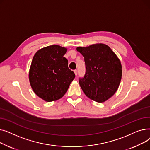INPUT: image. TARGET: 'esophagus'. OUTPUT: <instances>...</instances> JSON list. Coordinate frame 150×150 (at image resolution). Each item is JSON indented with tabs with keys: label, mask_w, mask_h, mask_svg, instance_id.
I'll use <instances>...</instances> for the list:
<instances>
[{
	"label": "esophagus",
	"mask_w": 150,
	"mask_h": 150,
	"mask_svg": "<svg viewBox=\"0 0 150 150\" xmlns=\"http://www.w3.org/2000/svg\"><path fill=\"white\" fill-rule=\"evenodd\" d=\"M74 73H75V75L76 76L77 74H78V71H77V70H74Z\"/></svg>",
	"instance_id": "1"
}]
</instances>
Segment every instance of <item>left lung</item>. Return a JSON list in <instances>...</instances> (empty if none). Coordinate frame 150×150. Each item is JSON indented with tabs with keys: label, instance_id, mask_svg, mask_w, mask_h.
Returning <instances> with one entry per match:
<instances>
[{
	"label": "left lung",
	"instance_id": "8db88e82",
	"mask_svg": "<svg viewBox=\"0 0 150 150\" xmlns=\"http://www.w3.org/2000/svg\"><path fill=\"white\" fill-rule=\"evenodd\" d=\"M84 57L86 74L79 84L85 95L98 103H103L116 92L122 79L121 62L116 54L104 44L78 47Z\"/></svg>",
	"mask_w": 150,
	"mask_h": 150
}]
</instances>
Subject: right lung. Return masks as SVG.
Returning a JSON list of instances; mask_svg holds the SVG:
<instances>
[{"label": "right lung", "instance_id": "add662e5", "mask_svg": "<svg viewBox=\"0 0 150 150\" xmlns=\"http://www.w3.org/2000/svg\"><path fill=\"white\" fill-rule=\"evenodd\" d=\"M67 49L58 45L39 49L29 70V81L34 92L44 101H56L64 96L75 77L63 56Z\"/></svg>", "mask_w": 150, "mask_h": 150}]
</instances>
